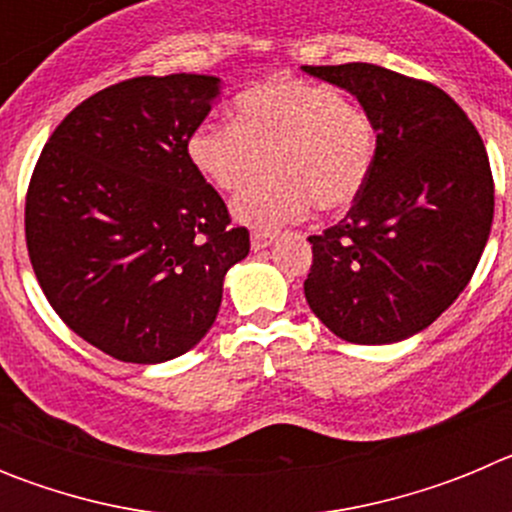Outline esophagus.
<instances>
[{
  "label": "esophagus",
  "mask_w": 512,
  "mask_h": 512,
  "mask_svg": "<svg viewBox=\"0 0 512 512\" xmlns=\"http://www.w3.org/2000/svg\"><path fill=\"white\" fill-rule=\"evenodd\" d=\"M274 243V233H264V230H253L251 233V248L253 251H264Z\"/></svg>",
  "instance_id": "obj_1"
}]
</instances>
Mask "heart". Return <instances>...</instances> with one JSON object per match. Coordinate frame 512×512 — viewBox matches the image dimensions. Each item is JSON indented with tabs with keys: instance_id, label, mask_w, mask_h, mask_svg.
Returning a JSON list of instances; mask_svg holds the SVG:
<instances>
[{
	"instance_id": "1",
	"label": "heart",
	"mask_w": 512,
	"mask_h": 512,
	"mask_svg": "<svg viewBox=\"0 0 512 512\" xmlns=\"http://www.w3.org/2000/svg\"><path fill=\"white\" fill-rule=\"evenodd\" d=\"M189 161L212 187L241 189L233 215L274 230L305 215L343 212L359 200L377 158L372 115L318 81L274 74L235 97V122L205 120L187 140Z\"/></svg>"
}]
</instances>
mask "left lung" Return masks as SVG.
Wrapping results in <instances>:
<instances>
[{"mask_svg": "<svg viewBox=\"0 0 512 512\" xmlns=\"http://www.w3.org/2000/svg\"><path fill=\"white\" fill-rule=\"evenodd\" d=\"M377 125V158L348 215L310 235L305 297L348 343L382 346L433 323L472 279L495 212L490 158L459 104L374 63L302 66Z\"/></svg>", "mask_w": 512, "mask_h": 512, "instance_id": "8db88e82", "label": "left lung"}]
</instances>
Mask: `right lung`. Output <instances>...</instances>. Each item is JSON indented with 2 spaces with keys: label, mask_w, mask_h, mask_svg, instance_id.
<instances>
[{
  "label": "right lung",
  "mask_w": 512,
  "mask_h": 512,
  "mask_svg": "<svg viewBox=\"0 0 512 512\" xmlns=\"http://www.w3.org/2000/svg\"><path fill=\"white\" fill-rule=\"evenodd\" d=\"M220 79L138 76L63 117L35 164L25 238L58 318L94 348L161 364L205 338L228 269L248 256L223 197L194 169L192 130Z\"/></svg>",
  "instance_id": "right-lung-1"
}]
</instances>
